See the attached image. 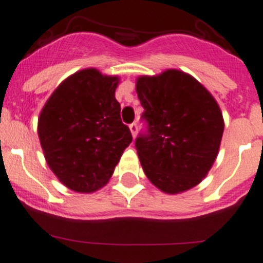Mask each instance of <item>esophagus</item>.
I'll return each instance as SVG.
<instances>
[{"instance_id":"esophagus-1","label":"esophagus","mask_w":263,"mask_h":263,"mask_svg":"<svg viewBox=\"0 0 263 263\" xmlns=\"http://www.w3.org/2000/svg\"><path fill=\"white\" fill-rule=\"evenodd\" d=\"M129 128H130V132L133 134V137H135L137 135V132H138V125L135 123H132L130 125H129Z\"/></svg>"}]
</instances>
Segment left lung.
<instances>
[{
	"mask_svg": "<svg viewBox=\"0 0 263 263\" xmlns=\"http://www.w3.org/2000/svg\"><path fill=\"white\" fill-rule=\"evenodd\" d=\"M137 93L145 130L138 134L135 148L147 178L170 194L196 186L216 160L222 138L215 98L179 70L140 77Z\"/></svg>",
	"mask_w": 263,
	"mask_h": 263,
	"instance_id": "8db88e82",
	"label": "left lung"
}]
</instances>
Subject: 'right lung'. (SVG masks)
Here are the masks:
<instances>
[{"instance_id":"obj_1","label":"right lung","mask_w":263,"mask_h":263,"mask_svg":"<svg viewBox=\"0 0 263 263\" xmlns=\"http://www.w3.org/2000/svg\"><path fill=\"white\" fill-rule=\"evenodd\" d=\"M118 78L85 69L52 93L38 120L44 157L54 175L71 191L102 188L132 143L115 98Z\"/></svg>"}]
</instances>
